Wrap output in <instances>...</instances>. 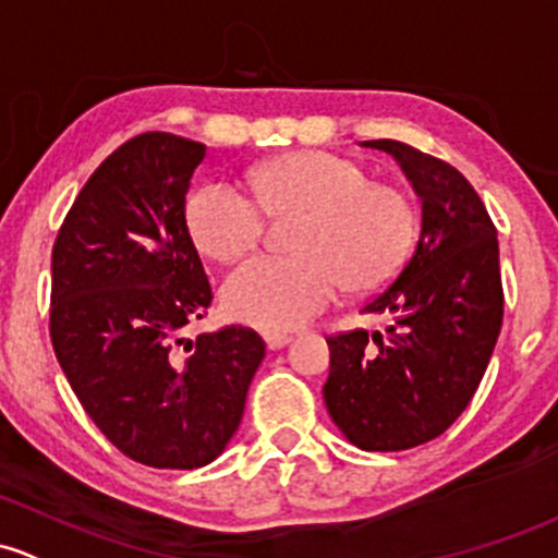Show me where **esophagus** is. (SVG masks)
Returning <instances> with one entry per match:
<instances>
[{"label": "esophagus", "instance_id": "esophagus-1", "mask_svg": "<svg viewBox=\"0 0 558 558\" xmlns=\"http://www.w3.org/2000/svg\"><path fill=\"white\" fill-rule=\"evenodd\" d=\"M264 342L269 350H280L291 342V337L286 331H264Z\"/></svg>", "mask_w": 558, "mask_h": 558}]
</instances>
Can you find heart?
Listing matches in <instances>:
<instances>
[{
    "mask_svg": "<svg viewBox=\"0 0 558 558\" xmlns=\"http://www.w3.org/2000/svg\"><path fill=\"white\" fill-rule=\"evenodd\" d=\"M254 195L208 181L186 201V230L203 256L227 264L262 243L267 216L299 214L291 256H256L221 286L232 318L294 328L339 294L396 278L417 238V208L401 186L377 181L353 157L302 149L251 171Z\"/></svg>",
    "mask_w": 558,
    "mask_h": 558,
    "instance_id": "obj_1",
    "label": "heart"
}]
</instances>
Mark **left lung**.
<instances>
[{
	"label": "left lung",
	"mask_w": 558,
	"mask_h": 558,
	"mask_svg": "<svg viewBox=\"0 0 558 558\" xmlns=\"http://www.w3.org/2000/svg\"><path fill=\"white\" fill-rule=\"evenodd\" d=\"M398 160L422 201V230L398 278L363 313L385 331L328 337L326 409L350 444L401 451L433 441L465 412L502 326L497 230L449 162L403 141H363Z\"/></svg>",
	"instance_id": "8db88e82"
}]
</instances>
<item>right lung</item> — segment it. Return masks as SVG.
<instances>
[{
  "label": "right lung",
  "instance_id": "right-lung-1",
  "mask_svg": "<svg viewBox=\"0 0 558 558\" xmlns=\"http://www.w3.org/2000/svg\"><path fill=\"white\" fill-rule=\"evenodd\" d=\"M203 157L173 133L125 141L52 245L50 339L69 385L122 454L173 471L225 451L264 357L254 328L181 337L214 299L184 214Z\"/></svg>",
  "mask_w": 558,
  "mask_h": 558
}]
</instances>
